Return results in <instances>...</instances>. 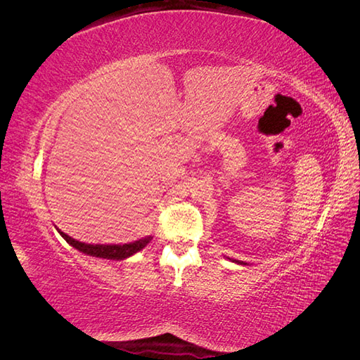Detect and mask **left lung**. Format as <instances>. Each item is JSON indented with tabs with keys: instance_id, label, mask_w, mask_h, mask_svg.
Wrapping results in <instances>:
<instances>
[{
	"instance_id": "left-lung-1",
	"label": "left lung",
	"mask_w": 360,
	"mask_h": 360,
	"mask_svg": "<svg viewBox=\"0 0 360 360\" xmlns=\"http://www.w3.org/2000/svg\"><path fill=\"white\" fill-rule=\"evenodd\" d=\"M236 263H237V264H245V263H243V261H236Z\"/></svg>"
}]
</instances>
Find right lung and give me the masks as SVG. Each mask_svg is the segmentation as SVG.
Here are the masks:
<instances>
[{
  "label": "right lung",
  "mask_w": 360,
  "mask_h": 360,
  "mask_svg": "<svg viewBox=\"0 0 360 360\" xmlns=\"http://www.w3.org/2000/svg\"><path fill=\"white\" fill-rule=\"evenodd\" d=\"M57 231L61 234L64 240H66L69 245H72L75 249L81 250L82 254L90 255V257L106 258V259H124V258L132 257L134 254L139 252L141 249H144L151 242V238H153L151 236H147L144 238H139V240H135L132 243H124V245H90V243H82V242L75 240V238L60 231L58 228Z\"/></svg>",
  "instance_id": "1"
}]
</instances>
